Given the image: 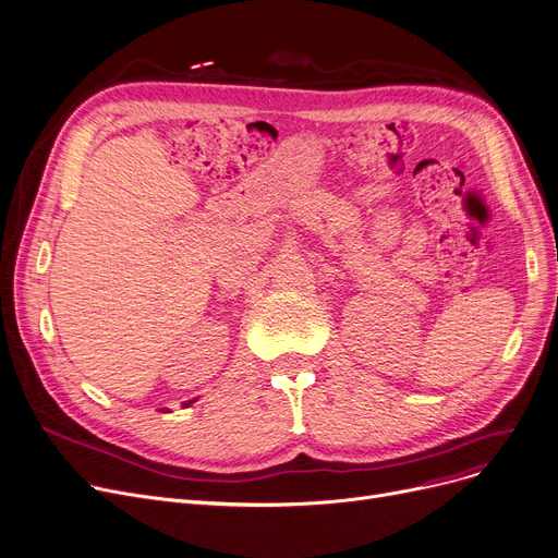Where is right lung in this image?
<instances>
[{
    "mask_svg": "<svg viewBox=\"0 0 558 558\" xmlns=\"http://www.w3.org/2000/svg\"><path fill=\"white\" fill-rule=\"evenodd\" d=\"M195 400H189V402H183V407H191Z\"/></svg>",
    "mask_w": 558,
    "mask_h": 558,
    "instance_id": "obj_1",
    "label": "right lung"
}]
</instances>
